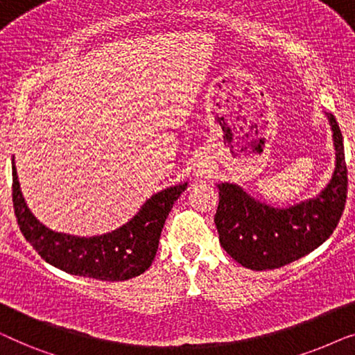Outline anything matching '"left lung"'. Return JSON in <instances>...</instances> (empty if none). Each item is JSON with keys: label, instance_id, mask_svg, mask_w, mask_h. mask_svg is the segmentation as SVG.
<instances>
[{"label": "left lung", "instance_id": "1", "mask_svg": "<svg viewBox=\"0 0 355 355\" xmlns=\"http://www.w3.org/2000/svg\"><path fill=\"white\" fill-rule=\"evenodd\" d=\"M336 147V169L322 193L289 208L265 205L236 184H220L215 225L220 242L237 263L275 270L322 245L341 220L347 198V166L336 118L327 113Z\"/></svg>", "mask_w": 355, "mask_h": 355}]
</instances>
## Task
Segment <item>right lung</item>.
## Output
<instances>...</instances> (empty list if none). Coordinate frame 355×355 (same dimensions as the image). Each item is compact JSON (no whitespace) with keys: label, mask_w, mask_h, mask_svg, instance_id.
Masks as SVG:
<instances>
[{"label":"right lung","mask_w":355,"mask_h":355,"mask_svg":"<svg viewBox=\"0 0 355 355\" xmlns=\"http://www.w3.org/2000/svg\"><path fill=\"white\" fill-rule=\"evenodd\" d=\"M186 187L187 184H179L155 193L119 230L94 237H77L48 230L32 215L24 202L12 159V205L26 241L56 268L101 281L134 278L152 265L164 221Z\"/></svg>","instance_id":"obj_1"}]
</instances>
